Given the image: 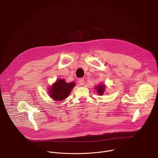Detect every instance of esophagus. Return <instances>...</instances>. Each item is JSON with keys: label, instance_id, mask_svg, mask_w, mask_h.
Listing matches in <instances>:
<instances>
[{"label": "esophagus", "instance_id": "esophagus-1", "mask_svg": "<svg viewBox=\"0 0 158 158\" xmlns=\"http://www.w3.org/2000/svg\"><path fill=\"white\" fill-rule=\"evenodd\" d=\"M79 83L80 85H82L84 84V78H80L79 79Z\"/></svg>", "mask_w": 158, "mask_h": 158}]
</instances>
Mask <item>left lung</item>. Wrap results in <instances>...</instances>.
<instances>
[{
  "label": "left lung",
  "mask_w": 158,
  "mask_h": 158,
  "mask_svg": "<svg viewBox=\"0 0 158 158\" xmlns=\"http://www.w3.org/2000/svg\"><path fill=\"white\" fill-rule=\"evenodd\" d=\"M97 90V92L99 95H102L106 89V86L104 84H98V86L95 87Z\"/></svg>",
  "instance_id": "8db88e82"
}]
</instances>
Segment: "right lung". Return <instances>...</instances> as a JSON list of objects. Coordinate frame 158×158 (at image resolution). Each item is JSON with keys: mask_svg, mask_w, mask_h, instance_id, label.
I'll use <instances>...</instances> for the list:
<instances>
[{"mask_svg": "<svg viewBox=\"0 0 158 158\" xmlns=\"http://www.w3.org/2000/svg\"><path fill=\"white\" fill-rule=\"evenodd\" d=\"M75 85L74 82L67 83L64 79H58L51 87L49 96L56 101H62L69 96Z\"/></svg>", "mask_w": 158, "mask_h": 158, "instance_id": "obj_1", "label": "right lung"}]
</instances>
